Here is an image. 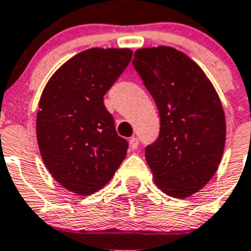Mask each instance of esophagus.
<instances>
[{
    "label": "esophagus",
    "mask_w": 251,
    "mask_h": 251,
    "mask_svg": "<svg viewBox=\"0 0 251 251\" xmlns=\"http://www.w3.org/2000/svg\"><path fill=\"white\" fill-rule=\"evenodd\" d=\"M138 144H140V141L137 137H131L130 140H129V145H130L131 149H137L138 148Z\"/></svg>",
    "instance_id": "esophagus-1"
}]
</instances>
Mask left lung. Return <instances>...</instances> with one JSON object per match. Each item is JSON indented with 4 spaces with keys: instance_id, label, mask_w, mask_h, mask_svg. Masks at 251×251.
Masks as SVG:
<instances>
[{
    "instance_id": "8db88e82",
    "label": "left lung",
    "mask_w": 251,
    "mask_h": 251,
    "mask_svg": "<svg viewBox=\"0 0 251 251\" xmlns=\"http://www.w3.org/2000/svg\"><path fill=\"white\" fill-rule=\"evenodd\" d=\"M133 66L155 101L158 138L145 157L157 186L176 198L201 190L222 158L226 122L220 97L198 65L182 51L145 48Z\"/></svg>"
}]
</instances>
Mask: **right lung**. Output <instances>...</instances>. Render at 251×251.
Listing matches in <instances>:
<instances>
[{
  "mask_svg": "<svg viewBox=\"0 0 251 251\" xmlns=\"http://www.w3.org/2000/svg\"><path fill=\"white\" fill-rule=\"evenodd\" d=\"M130 49L81 51L46 83L37 113V141L49 173L65 189L89 196L105 186L127 151L103 96L124 73Z\"/></svg>",
  "mask_w": 251,
  "mask_h": 251,
  "instance_id": "obj_1",
  "label": "right lung"
}]
</instances>
